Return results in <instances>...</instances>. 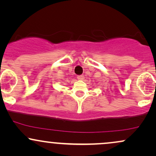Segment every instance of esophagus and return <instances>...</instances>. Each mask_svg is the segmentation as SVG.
Masks as SVG:
<instances>
[{
    "label": "esophagus",
    "mask_w": 156,
    "mask_h": 156,
    "mask_svg": "<svg viewBox=\"0 0 156 156\" xmlns=\"http://www.w3.org/2000/svg\"><path fill=\"white\" fill-rule=\"evenodd\" d=\"M77 78H78V79L79 80H83L84 79V76H82V75H81V76H78Z\"/></svg>",
    "instance_id": "obj_1"
}]
</instances>
